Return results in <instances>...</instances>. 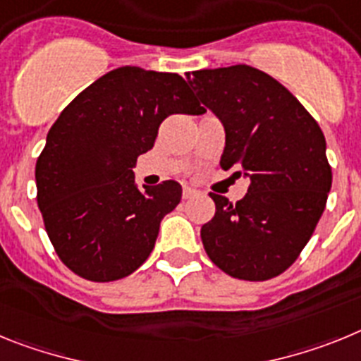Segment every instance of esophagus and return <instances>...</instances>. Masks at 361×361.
<instances>
[{"label": "esophagus", "mask_w": 361, "mask_h": 361, "mask_svg": "<svg viewBox=\"0 0 361 361\" xmlns=\"http://www.w3.org/2000/svg\"><path fill=\"white\" fill-rule=\"evenodd\" d=\"M196 194H198V190L190 189V187H183V194H181V196H183V200H190L194 198Z\"/></svg>", "instance_id": "obj_1"}]
</instances>
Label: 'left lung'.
I'll use <instances>...</instances> for the list:
<instances>
[{
    "label": "left lung",
    "mask_w": 361,
    "mask_h": 361,
    "mask_svg": "<svg viewBox=\"0 0 361 361\" xmlns=\"http://www.w3.org/2000/svg\"><path fill=\"white\" fill-rule=\"evenodd\" d=\"M225 127L221 169L249 178L233 203L211 192L214 218L202 227L207 256L228 276L265 281L298 259L325 211L332 171L325 136L289 90L249 65L187 74Z\"/></svg>",
    "instance_id": "8db88e82"
}]
</instances>
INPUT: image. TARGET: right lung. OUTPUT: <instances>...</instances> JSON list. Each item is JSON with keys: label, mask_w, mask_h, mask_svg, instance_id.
I'll use <instances>...</instances> for the list:
<instances>
[{"label": "right lung", "mask_w": 361, "mask_h": 361, "mask_svg": "<svg viewBox=\"0 0 361 361\" xmlns=\"http://www.w3.org/2000/svg\"><path fill=\"white\" fill-rule=\"evenodd\" d=\"M174 72L120 67L65 106L36 161L37 207L61 262L83 280H121L154 249L163 216L176 209L174 180L137 190V156L154 147L171 114H203Z\"/></svg>", "instance_id": "obj_1"}]
</instances>
